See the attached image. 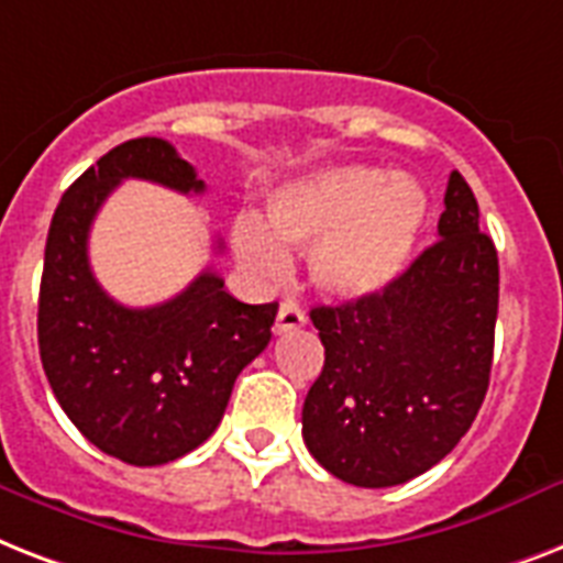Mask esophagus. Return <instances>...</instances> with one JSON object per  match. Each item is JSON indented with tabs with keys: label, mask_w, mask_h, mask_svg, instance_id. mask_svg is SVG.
I'll list each match as a JSON object with an SVG mask.
<instances>
[{
	"label": "esophagus",
	"mask_w": 563,
	"mask_h": 563,
	"mask_svg": "<svg viewBox=\"0 0 563 563\" xmlns=\"http://www.w3.org/2000/svg\"><path fill=\"white\" fill-rule=\"evenodd\" d=\"M308 322L305 317V310L299 308L296 302H282L276 317V334H287V331H296V328H302Z\"/></svg>",
	"instance_id": "34e87169"
}]
</instances>
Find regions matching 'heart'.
Instances as JSON below:
<instances>
[{
	"label": "heart",
	"instance_id": "obj_1",
	"mask_svg": "<svg viewBox=\"0 0 563 563\" xmlns=\"http://www.w3.org/2000/svg\"><path fill=\"white\" fill-rule=\"evenodd\" d=\"M427 195L407 174L343 165L296 177L264 203V223H232V253L258 278L287 269L285 250H310V282L336 302L380 294L412 261Z\"/></svg>",
	"mask_w": 563,
	"mask_h": 563
}]
</instances>
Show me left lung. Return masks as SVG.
Returning a JSON list of instances; mask_svg holds the SVG:
<instances>
[{"label": "left lung", "mask_w": 563, "mask_h": 563, "mask_svg": "<svg viewBox=\"0 0 563 563\" xmlns=\"http://www.w3.org/2000/svg\"><path fill=\"white\" fill-rule=\"evenodd\" d=\"M497 299V250L453 170L433 246L380 294L310 310L325 345L302 407L310 456L360 488L401 485L442 462L488 393Z\"/></svg>", "instance_id": "8db88e82"}]
</instances>
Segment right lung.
I'll list each match as a JSON object with an SVG mask.
<instances>
[{"label": "right lung", "instance_id": "obj_1", "mask_svg": "<svg viewBox=\"0 0 563 563\" xmlns=\"http://www.w3.org/2000/svg\"><path fill=\"white\" fill-rule=\"evenodd\" d=\"M179 195L206 191L165 139L112 147L54 209L40 282L37 343L48 384L71 424L128 465H165L218 430L235 377L269 343L278 305H246L203 269L154 308H124L89 267L92 220L121 179Z\"/></svg>", "mask_w": 563, "mask_h": 563}]
</instances>
